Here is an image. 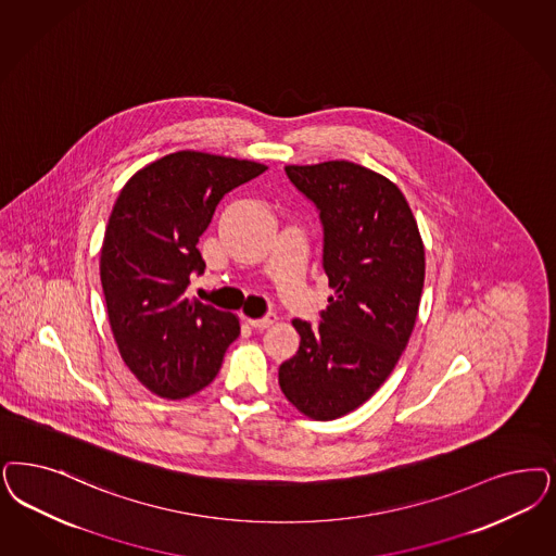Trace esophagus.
I'll list each match as a JSON object with an SVG mask.
<instances>
[{
  "instance_id": "esophagus-1",
  "label": "esophagus",
  "mask_w": 556,
  "mask_h": 556,
  "mask_svg": "<svg viewBox=\"0 0 556 556\" xmlns=\"http://www.w3.org/2000/svg\"><path fill=\"white\" fill-rule=\"evenodd\" d=\"M277 323V316L275 314H267V316H263V318H249V325L252 328H268L270 325H275Z\"/></svg>"
}]
</instances>
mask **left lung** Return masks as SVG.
Returning a JSON list of instances; mask_svg holds the SVG:
<instances>
[{
  "label": "left lung",
  "mask_w": 556,
  "mask_h": 556,
  "mask_svg": "<svg viewBox=\"0 0 556 556\" xmlns=\"http://www.w3.org/2000/svg\"><path fill=\"white\" fill-rule=\"evenodd\" d=\"M325 228L323 267L334 295L320 325L295 318L298 353L279 367L289 403L316 421L355 410L386 382L421 304L425 249L401 189L346 160L286 166Z\"/></svg>",
  "instance_id": "obj_1"
}]
</instances>
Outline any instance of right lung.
I'll use <instances>...</instances> for the list:
<instances>
[{
	"mask_svg": "<svg viewBox=\"0 0 556 556\" xmlns=\"http://www.w3.org/2000/svg\"><path fill=\"white\" fill-rule=\"evenodd\" d=\"M265 164L213 153H168L135 173L116 199L100 252V281L118 353L162 399H187L217 376L238 316L189 300L203 275L197 249L226 192Z\"/></svg>",
	"mask_w": 556,
	"mask_h": 556,
	"instance_id": "add662e5",
	"label": "right lung"
}]
</instances>
